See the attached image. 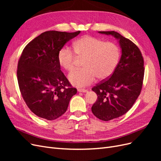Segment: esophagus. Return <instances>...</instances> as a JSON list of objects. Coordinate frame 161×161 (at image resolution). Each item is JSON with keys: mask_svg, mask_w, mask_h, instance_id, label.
I'll return each mask as SVG.
<instances>
[{"mask_svg": "<svg viewBox=\"0 0 161 161\" xmlns=\"http://www.w3.org/2000/svg\"><path fill=\"white\" fill-rule=\"evenodd\" d=\"M78 92H88V90H87V89H78Z\"/></svg>", "mask_w": 161, "mask_h": 161, "instance_id": "obj_1", "label": "esophagus"}]
</instances>
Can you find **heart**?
Returning <instances> with one entry per match:
<instances>
[{"label": "heart", "instance_id": "b5f03b06", "mask_svg": "<svg viewBox=\"0 0 161 161\" xmlns=\"http://www.w3.org/2000/svg\"><path fill=\"white\" fill-rule=\"evenodd\" d=\"M73 49L78 58H85L84 69L70 73L69 80L73 86L84 87L99 80L109 78L118 66L120 50L114 42H105L99 38L85 36L73 43ZM76 57L69 47H62L58 53V62L66 71L75 69Z\"/></svg>", "mask_w": 161, "mask_h": 161}]
</instances>
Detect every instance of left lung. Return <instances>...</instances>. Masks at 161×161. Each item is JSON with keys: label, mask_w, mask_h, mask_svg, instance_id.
<instances>
[{"label": "left lung", "mask_w": 161, "mask_h": 161, "mask_svg": "<svg viewBox=\"0 0 161 161\" xmlns=\"http://www.w3.org/2000/svg\"><path fill=\"white\" fill-rule=\"evenodd\" d=\"M118 40L121 55L109 79L92 89L98 96L91 111L97 118L109 121L128 112L138 97L144 74V60L139 48L119 33L98 31Z\"/></svg>", "instance_id": "8db88e82"}]
</instances>
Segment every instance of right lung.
<instances>
[{"label": "right lung", "instance_id": "1", "mask_svg": "<svg viewBox=\"0 0 161 161\" xmlns=\"http://www.w3.org/2000/svg\"><path fill=\"white\" fill-rule=\"evenodd\" d=\"M80 33L45 31L23 50L17 72L19 89L28 108L40 118H58L76 93L60 70L58 53Z\"/></svg>", "mask_w": 161, "mask_h": 161}]
</instances>
